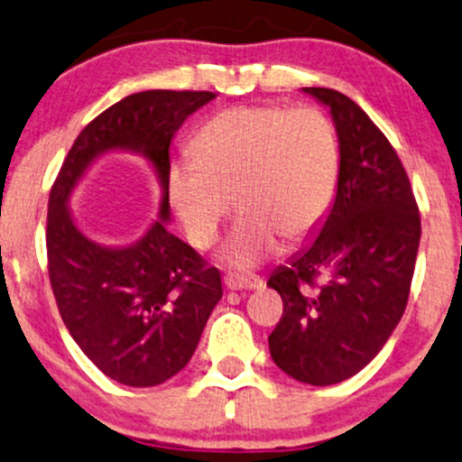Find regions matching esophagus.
I'll use <instances>...</instances> for the list:
<instances>
[{"instance_id":"obj_1","label":"esophagus","mask_w":462,"mask_h":462,"mask_svg":"<svg viewBox=\"0 0 462 462\" xmlns=\"http://www.w3.org/2000/svg\"><path fill=\"white\" fill-rule=\"evenodd\" d=\"M224 283L227 290H262L264 282L258 274H226Z\"/></svg>"}]
</instances>
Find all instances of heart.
<instances>
[{"mask_svg":"<svg viewBox=\"0 0 462 462\" xmlns=\"http://www.w3.org/2000/svg\"><path fill=\"white\" fill-rule=\"evenodd\" d=\"M168 166V198L189 243L208 249L241 207L221 258L254 268L311 235L335 200L341 149L330 116L315 106H236L215 115Z\"/></svg>","mask_w":462,"mask_h":462,"instance_id":"1","label":"heart"}]
</instances>
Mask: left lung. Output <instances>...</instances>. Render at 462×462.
I'll return each instance as SVG.
<instances>
[{"mask_svg":"<svg viewBox=\"0 0 462 462\" xmlns=\"http://www.w3.org/2000/svg\"><path fill=\"white\" fill-rule=\"evenodd\" d=\"M305 91L335 121L337 198L318 238L268 279L283 300L268 349L296 382L330 386L365 369L401 322L422 227L402 162L369 115L335 89Z\"/></svg>","mask_w":462,"mask_h":462,"instance_id":"1","label":"left lung"}]
</instances>
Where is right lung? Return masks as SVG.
<instances>
[{"label": "right lung", "mask_w": 462, "mask_h": 462, "mask_svg": "<svg viewBox=\"0 0 462 462\" xmlns=\"http://www.w3.org/2000/svg\"><path fill=\"white\" fill-rule=\"evenodd\" d=\"M213 97L211 91L132 93L85 125L51 188L46 255L57 309L87 358L125 386H157L188 365L224 294L221 274L162 222L130 248H102L75 227L67 198L93 156L138 150L162 180L166 221L171 140Z\"/></svg>", "instance_id": "add662e5"}]
</instances>
